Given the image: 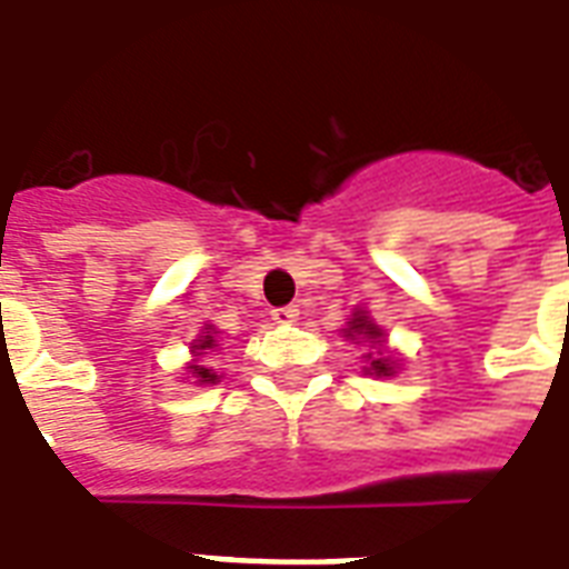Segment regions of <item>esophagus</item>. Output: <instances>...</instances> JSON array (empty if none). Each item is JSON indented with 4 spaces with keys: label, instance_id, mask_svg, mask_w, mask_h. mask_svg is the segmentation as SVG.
I'll list each match as a JSON object with an SVG mask.
<instances>
[{
    "label": "esophagus",
    "instance_id": "34e87169",
    "mask_svg": "<svg viewBox=\"0 0 569 569\" xmlns=\"http://www.w3.org/2000/svg\"><path fill=\"white\" fill-rule=\"evenodd\" d=\"M297 318H300V309H297V306H281V309H272V320H276V323H293Z\"/></svg>",
    "mask_w": 569,
    "mask_h": 569
}]
</instances>
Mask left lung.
Here are the masks:
<instances>
[{
	"label": "left lung",
	"instance_id": "1",
	"mask_svg": "<svg viewBox=\"0 0 569 569\" xmlns=\"http://www.w3.org/2000/svg\"><path fill=\"white\" fill-rule=\"evenodd\" d=\"M345 339H350L353 345L366 341L369 348H375L371 353H366V375H375V378H392L396 369L401 366V360L392 353V350L383 348V330L369 318V311L357 309L348 318V330H345Z\"/></svg>",
	"mask_w": 569,
	"mask_h": 569
}]
</instances>
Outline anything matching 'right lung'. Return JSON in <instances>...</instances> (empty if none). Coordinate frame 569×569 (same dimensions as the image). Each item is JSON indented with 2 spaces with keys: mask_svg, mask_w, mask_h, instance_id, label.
Listing matches in <instances>:
<instances>
[{
  "mask_svg": "<svg viewBox=\"0 0 569 569\" xmlns=\"http://www.w3.org/2000/svg\"><path fill=\"white\" fill-rule=\"evenodd\" d=\"M216 336H219V332H216V327H209V323H207V327L200 330L198 339L191 341V353H194V360L188 362V378H191L194 383H216V381H219V375L209 369V366H203V362H200V357H203V353H209V350L219 348V339H216Z\"/></svg>",
  "mask_w": 569,
  "mask_h": 569,
  "instance_id": "1",
  "label": "right lung"
}]
</instances>
